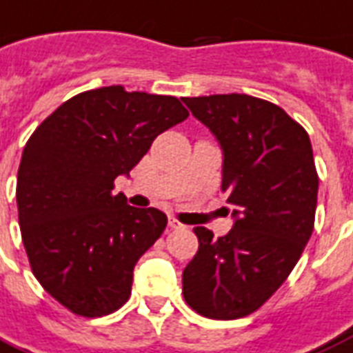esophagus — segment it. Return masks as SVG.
Segmentation results:
<instances>
[{
    "label": "esophagus",
    "instance_id": "esophagus-1",
    "mask_svg": "<svg viewBox=\"0 0 353 353\" xmlns=\"http://www.w3.org/2000/svg\"><path fill=\"white\" fill-rule=\"evenodd\" d=\"M169 229H173V230L184 229V225L180 223L179 219H174V217H169Z\"/></svg>",
    "mask_w": 353,
    "mask_h": 353
}]
</instances>
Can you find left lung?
Masks as SVG:
<instances>
[{"mask_svg": "<svg viewBox=\"0 0 353 353\" xmlns=\"http://www.w3.org/2000/svg\"><path fill=\"white\" fill-rule=\"evenodd\" d=\"M223 150L221 192L234 225L199 249L182 274L193 311L214 320L255 312L287 281L314 227L318 174L311 139L279 105L249 94L182 98Z\"/></svg>", "mask_w": 353, "mask_h": 353, "instance_id": "left-lung-1", "label": "left lung"}]
</instances>
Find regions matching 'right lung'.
Listing matches in <instances>:
<instances>
[{
    "label": "right lung",
    "instance_id": "1",
    "mask_svg": "<svg viewBox=\"0 0 353 353\" xmlns=\"http://www.w3.org/2000/svg\"><path fill=\"white\" fill-rule=\"evenodd\" d=\"M188 115L174 97L100 87L66 100L26 143L16 180L23 248L42 288L74 314L105 316L128 301L134 266L167 216L126 205L113 182Z\"/></svg>",
    "mask_w": 353,
    "mask_h": 353
}]
</instances>
